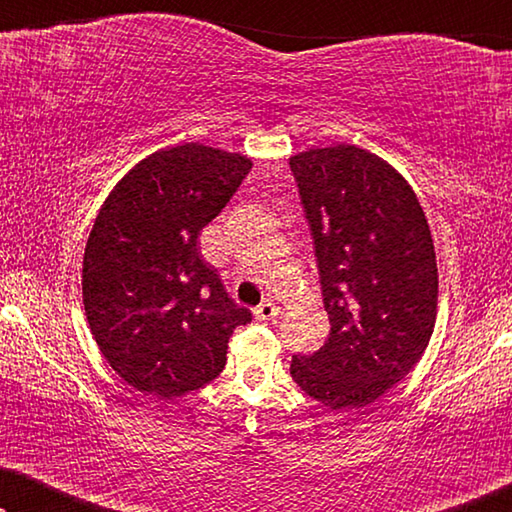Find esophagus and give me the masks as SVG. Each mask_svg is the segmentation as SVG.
Listing matches in <instances>:
<instances>
[{"instance_id":"1","label":"esophagus","mask_w":512,"mask_h":512,"mask_svg":"<svg viewBox=\"0 0 512 512\" xmlns=\"http://www.w3.org/2000/svg\"><path fill=\"white\" fill-rule=\"evenodd\" d=\"M254 314H256V319L270 321V319H275L277 314H279V307L272 303V300H263V303L254 310Z\"/></svg>"}]
</instances>
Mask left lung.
<instances>
[{
    "label": "left lung",
    "mask_w": 512,
    "mask_h": 512,
    "mask_svg": "<svg viewBox=\"0 0 512 512\" xmlns=\"http://www.w3.org/2000/svg\"><path fill=\"white\" fill-rule=\"evenodd\" d=\"M317 256L331 335L291 377L331 410L363 408L401 382L436 326L438 268L408 181L354 144L289 160Z\"/></svg>",
    "instance_id": "obj_1"
}]
</instances>
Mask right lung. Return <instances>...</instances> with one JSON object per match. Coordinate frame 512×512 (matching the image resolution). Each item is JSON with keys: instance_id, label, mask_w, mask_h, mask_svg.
<instances>
[{"instance_id": "right-lung-1", "label": "right lung", "mask_w": 512, "mask_h": 512, "mask_svg": "<svg viewBox=\"0 0 512 512\" xmlns=\"http://www.w3.org/2000/svg\"><path fill=\"white\" fill-rule=\"evenodd\" d=\"M251 160L205 144L151 153L118 181L83 254V307L109 366L130 387L177 398L226 366L251 312L202 261L198 235L233 198Z\"/></svg>"}]
</instances>
